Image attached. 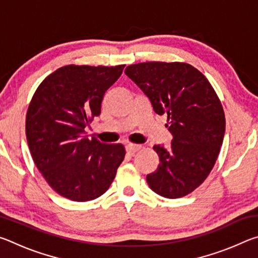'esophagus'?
<instances>
[{"label": "esophagus", "mask_w": 258, "mask_h": 258, "mask_svg": "<svg viewBox=\"0 0 258 258\" xmlns=\"http://www.w3.org/2000/svg\"><path fill=\"white\" fill-rule=\"evenodd\" d=\"M140 149H141V146L133 145V143L126 146V151H127V154H130V155H134L135 152H138Z\"/></svg>", "instance_id": "34e87169"}]
</instances>
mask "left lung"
Returning <instances> with one entry per match:
<instances>
[{
	"label": "left lung",
	"mask_w": 258,
	"mask_h": 258,
	"mask_svg": "<svg viewBox=\"0 0 258 258\" xmlns=\"http://www.w3.org/2000/svg\"><path fill=\"white\" fill-rule=\"evenodd\" d=\"M125 74L156 113L167 115L173 135L168 148L154 146L159 165L148 184L161 197H184L206 180L220 154L225 132L220 99L204 74L185 62L148 61L130 64Z\"/></svg>",
	"instance_id": "obj_1"
}]
</instances>
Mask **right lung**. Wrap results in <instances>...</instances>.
<instances>
[{"instance_id":"1","label":"right lung","mask_w":258,"mask_h":258,"mask_svg":"<svg viewBox=\"0 0 258 258\" xmlns=\"http://www.w3.org/2000/svg\"><path fill=\"white\" fill-rule=\"evenodd\" d=\"M124 67H60L43 80L29 102L26 137L34 163L47 184L73 202L102 196L124 160L123 145L84 135Z\"/></svg>"}]
</instances>
